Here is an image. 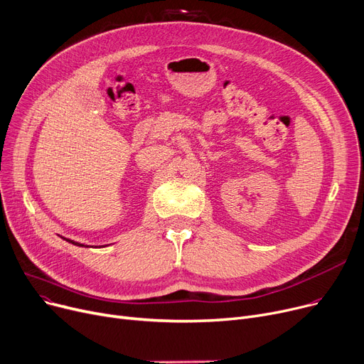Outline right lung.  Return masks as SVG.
<instances>
[{
    "label": "right lung",
    "mask_w": 364,
    "mask_h": 364,
    "mask_svg": "<svg viewBox=\"0 0 364 364\" xmlns=\"http://www.w3.org/2000/svg\"><path fill=\"white\" fill-rule=\"evenodd\" d=\"M63 240H66L68 242H70V244H73V245H77V247H88V245H83V244H80V242H76V241H72V240H68V238H63Z\"/></svg>",
    "instance_id": "obj_1"
}]
</instances>
